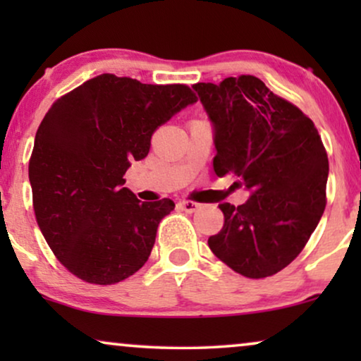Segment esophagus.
Returning <instances> with one entry per match:
<instances>
[{"instance_id":"1","label":"esophagus","mask_w":361,"mask_h":361,"mask_svg":"<svg viewBox=\"0 0 361 361\" xmlns=\"http://www.w3.org/2000/svg\"><path fill=\"white\" fill-rule=\"evenodd\" d=\"M179 207L182 210H185L187 214H194V212L200 209V204H197V202H194V200H180Z\"/></svg>"}]
</instances>
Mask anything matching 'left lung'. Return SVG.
Here are the masks:
<instances>
[{"mask_svg":"<svg viewBox=\"0 0 361 361\" xmlns=\"http://www.w3.org/2000/svg\"><path fill=\"white\" fill-rule=\"evenodd\" d=\"M194 88L214 123L215 174L251 192L243 205H219L224 228L209 246L245 278H268L298 258L324 214L327 151L312 120L258 77Z\"/></svg>","mask_w":361,"mask_h":361,"instance_id":"1","label":"left lung"}]
</instances>
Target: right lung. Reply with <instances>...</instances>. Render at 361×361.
Wrapping results in <instances>:
<instances>
[{"mask_svg":"<svg viewBox=\"0 0 361 361\" xmlns=\"http://www.w3.org/2000/svg\"><path fill=\"white\" fill-rule=\"evenodd\" d=\"M197 102L184 83L151 85L102 73L57 98L37 128L29 180L37 225L78 279L116 284L149 258L174 202H141L123 187L154 131Z\"/></svg>","mask_w":361,"mask_h":361,"instance_id":"add662e5","label":"right lung"}]
</instances>
